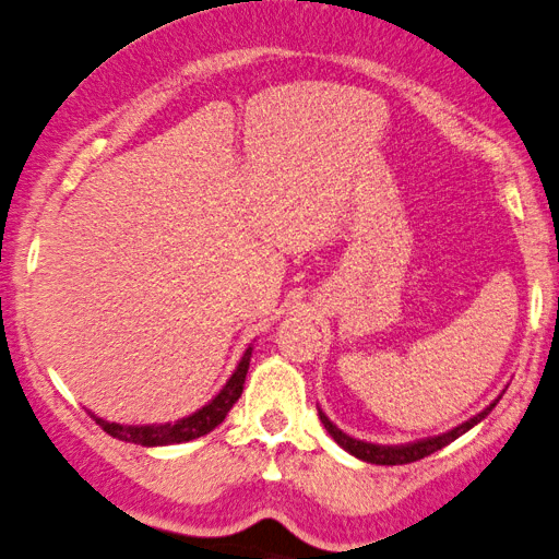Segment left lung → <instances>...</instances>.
<instances>
[{
    "label": "left lung",
    "instance_id": "obj_1",
    "mask_svg": "<svg viewBox=\"0 0 559 559\" xmlns=\"http://www.w3.org/2000/svg\"><path fill=\"white\" fill-rule=\"evenodd\" d=\"M502 395H504V390L495 400H491L487 408L478 411L474 418H468V421L452 426L450 431H442V435H435V437L416 439V442H405V444H377V442H366V439H356V437L345 435L343 429H337V426L330 421V416H326L321 408H319V421L324 424V429L330 431V437L334 439V442H337L345 452H350L353 457H358V461L373 463V465H405L413 461H421V457L431 455V452L448 448L450 442H455V439L463 437L465 431H471L476 424H481L484 418L491 413V408L500 403Z\"/></svg>",
    "mask_w": 559,
    "mask_h": 559
}]
</instances>
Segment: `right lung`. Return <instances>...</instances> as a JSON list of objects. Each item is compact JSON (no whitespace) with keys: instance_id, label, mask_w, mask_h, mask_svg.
<instances>
[{"instance_id":"obj_1","label":"right lung","mask_w":559,"mask_h":559,"mask_svg":"<svg viewBox=\"0 0 559 559\" xmlns=\"http://www.w3.org/2000/svg\"><path fill=\"white\" fill-rule=\"evenodd\" d=\"M251 356H253V345H248L246 353H242L238 360V366H235L233 377L225 382V386H222V390L216 392L206 405H201V408L190 413V416L177 418V421L115 424V421H107V418H98L96 413L91 411L88 413L109 437L122 439V442L141 444V448H164V444L190 442V439L209 435V431H214L216 426L225 421L229 408H233V405L238 403V397L242 395V384H246V373H248V366H251Z\"/></svg>"}]
</instances>
